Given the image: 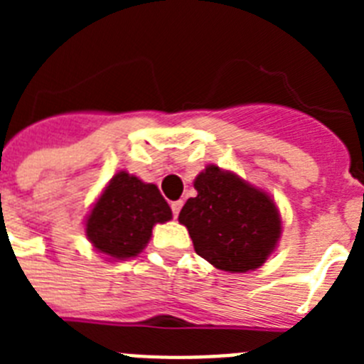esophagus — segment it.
<instances>
[{
    "label": "esophagus",
    "mask_w": 364,
    "mask_h": 364,
    "mask_svg": "<svg viewBox=\"0 0 364 364\" xmlns=\"http://www.w3.org/2000/svg\"><path fill=\"white\" fill-rule=\"evenodd\" d=\"M180 210H182V200H175V202H171V211H173V217H178Z\"/></svg>",
    "instance_id": "esophagus-1"
}]
</instances>
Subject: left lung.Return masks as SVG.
<instances>
[{
  "mask_svg": "<svg viewBox=\"0 0 364 364\" xmlns=\"http://www.w3.org/2000/svg\"><path fill=\"white\" fill-rule=\"evenodd\" d=\"M197 197L178 215L195 252L215 268L246 273L266 262L281 237V215L264 191L208 166L195 178Z\"/></svg>",
  "mask_w": 364,
  "mask_h": 364,
  "instance_id": "1",
  "label": "left lung"
}]
</instances>
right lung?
Returning a JSON list of instances; mask_svg holds the SVG:
<instances>
[{"instance_id": "1", "label": "right lung", "mask_w": 364, "mask_h": 364, "mask_svg": "<svg viewBox=\"0 0 364 364\" xmlns=\"http://www.w3.org/2000/svg\"><path fill=\"white\" fill-rule=\"evenodd\" d=\"M171 218L159 188L120 171L112 176L85 220L87 239L111 259L136 257L149 242L156 222Z\"/></svg>"}]
</instances>
